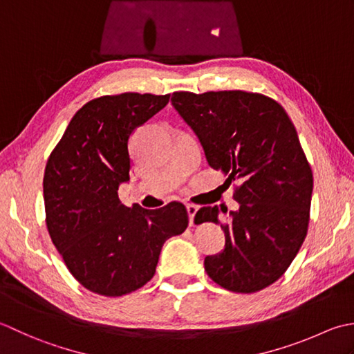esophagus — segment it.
Segmentation results:
<instances>
[{
    "instance_id": "obj_1",
    "label": "esophagus",
    "mask_w": 354,
    "mask_h": 354,
    "mask_svg": "<svg viewBox=\"0 0 354 354\" xmlns=\"http://www.w3.org/2000/svg\"><path fill=\"white\" fill-rule=\"evenodd\" d=\"M186 211L189 215V226H194V217H196L198 207L196 205H186Z\"/></svg>"
}]
</instances>
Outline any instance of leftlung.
<instances>
[{
  "instance_id": "obj_1",
  "label": "left lung",
  "mask_w": 354,
  "mask_h": 354,
  "mask_svg": "<svg viewBox=\"0 0 354 354\" xmlns=\"http://www.w3.org/2000/svg\"><path fill=\"white\" fill-rule=\"evenodd\" d=\"M171 102L198 137L209 167L240 183L236 211L207 206L194 218L221 225L226 238L220 254L205 258V270L230 292L261 290L281 278L307 235L313 174L297 129L283 106L257 93L177 91Z\"/></svg>"
}]
</instances>
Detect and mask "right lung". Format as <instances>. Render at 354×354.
I'll list each match as a JSON object with an SVG mask.
<instances>
[{
    "label": "right lung",
    "mask_w": 354,
    "mask_h": 354,
    "mask_svg": "<svg viewBox=\"0 0 354 354\" xmlns=\"http://www.w3.org/2000/svg\"><path fill=\"white\" fill-rule=\"evenodd\" d=\"M169 95L122 93L86 102L70 120L44 172L46 223L70 273L104 297L131 293L154 277L163 243L187 227L182 203L127 207L129 139Z\"/></svg>",
    "instance_id": "add662e5"
}]
</instances>
